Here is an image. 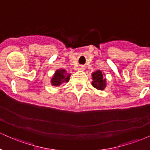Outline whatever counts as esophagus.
<instances>
[{
	"mask_svg": "<svg viewBox=\"0 0 150 150\" xmlns=\"http://www.w3.org/2000/svg\"><path fill=\"white\" fill-rule=\"evenodd\" d=\"M80 70H85V65H80Z\"/></svg>",
	"mask_w": 150,
	"mask_h": 150,
	"instance_id": "obj_1",
	"label": "esophagus"
}]
</instances>
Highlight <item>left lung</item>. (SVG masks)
<instances>
[{
    "instance_id": "1",
    "label": "left lung",
    "mask_w": 150,
    "mask_h": 150,
    "mask_svg": "<svg viewBox=\"0 0 150 150\" xmlns=\"http://www.w3.org/2000/svg\"><path fill=\"white\" fill-rule=\"evenodd\" d=\"M102 71L98 70L92 73V85L99 90H104L106 87V78Z\"/></svg>"
}]
</instances>
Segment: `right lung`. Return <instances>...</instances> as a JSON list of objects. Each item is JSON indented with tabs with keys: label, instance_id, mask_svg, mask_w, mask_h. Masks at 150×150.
I'll return each mask as SVG.
<instances>
[{
	"label": "right lung",
	"instance_id": "obj_1",
	"mask_svg": "<svg viewBox=\"0 0 150 150\" xmlns=\"http://www.w3.org/2000/svg\"><path fill=\"white\" fill-rule=\"evenodd\" d=\"M71 74L68 73L65 69H58L56 70L51 79V85L54 87H59L64 82H68Z\"/></svg>",
	"mask_w": 150,
	"mask_h": 150
}]
</instances>
